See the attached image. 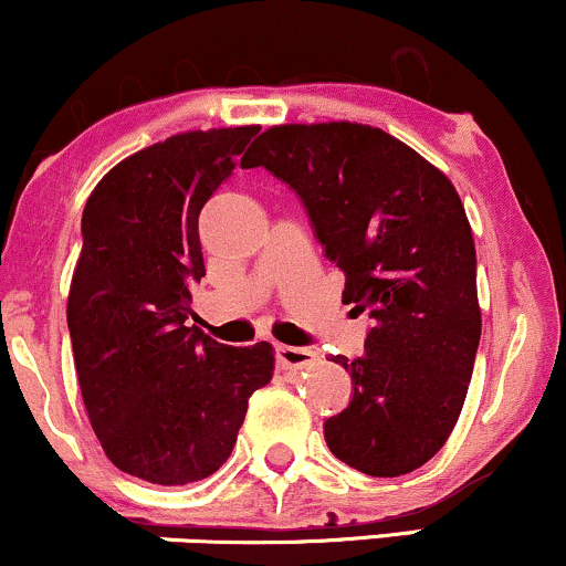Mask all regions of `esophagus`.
Wrapping results in <instances>:
<instances>
[{
	"mask_svg": "<svg viewBox=\"0 0 566 566\" xmlns=\"http://www.w3.org/2000/svg\"><path fill=\"white\" fill-rule=\"evenodd\" d=\"M276 361L282 369H305L316 361V350L301 348V346H276Z\"/></svg>",
	"mask_w": 566,
	"mask_h": 566,
	"instance_id": "1",
	"label": "esophagus"
}]
</instances>
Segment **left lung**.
Instances as JSON below:
<instances>
[{
	"instance_id": "left-lung-1",
	"label": "left lung",
	"mask_w": 566,
	"mask_h": 566,
	"mask_svg": "<svg viewBox=\"0 0 566 566\" xmlns=\"http://www.w3.org/2000/svg\"><path fill=\"white\" fill-rule=\"evenodd\" d=\"M242 167L301 197L346 274L343 303L373 319L359 359L333 356L354 396L324 423L329 452L367 476L420 469L458 423L482 337L476 247L450 178L356 122L271 127Z\"/></svg>"
}]
</instances>
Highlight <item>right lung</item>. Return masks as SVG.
Masks as SVG:
<instances>
[{
  "label": "right lung",
  "instance_id": "obj_1",
  "mask_svg": "<svg viewBox=\"0 0 566 566\" xmlns=\"http://www.w3.org/2000/svg\"><path fill=\"white\" fill-rule=\"evenodd\" d=\"M258 125L193 129L103 175L82 212L69 333L90 426L119 471L191 484L229 460L274 348L223 346L188 327L205 276L199 212Z\"/></svg>",
  "mask_w": 566,
  "mask_h": 566
}]
</instances>
